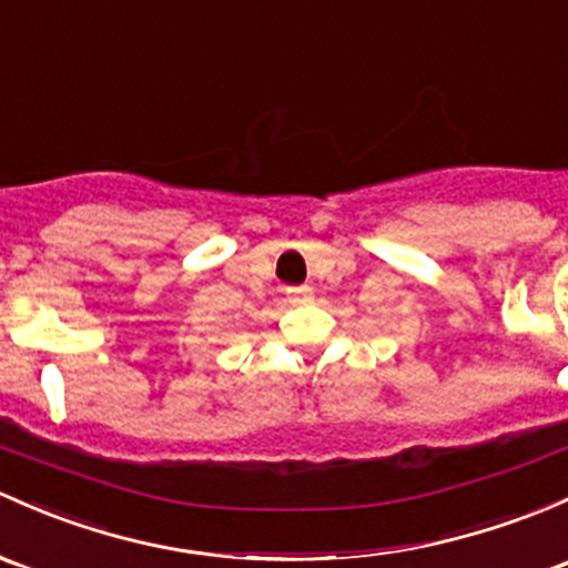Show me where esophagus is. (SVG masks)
I'll return each mask as SVG.
<instances>
[{"instance_id":"1","label":"esophagus","mask_w":568,"mask_h":568,"mask_svg":"<svg viewBox=\"0 0 568 568\" xmlns=\"http://www.w3.org/2000/svg\"><path fill=\"white\" fill-rule=\"evenodd\" d=\"M288 296H291V300H307L310 288H307V285H296V288H288Z\"/></svg>"}]
</instances>
